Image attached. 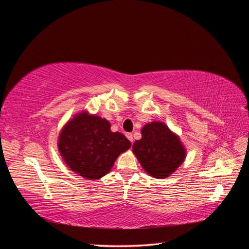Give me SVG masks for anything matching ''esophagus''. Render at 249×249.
I'll return each mask as SVG.
<instances>
[{
    "label": "esophagus",
    "mask_w": 249,
    "mask_h": 249,
    "mask_svg": "<svg viewBox=\"0 0 249 249\" xmlns=\"http://www.w3.org/2000/svg\"><path fill=\"white\" fill-rule=\"evenodd\" d=\"M125 136H126V138L129 139L131 142H133V141H134V138H133V134H132V133H126V134H125Z\"/></svg>",
    "instance_id": "1"
}]
</instances>
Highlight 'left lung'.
<instances>
[{
  "label": "left lung",
  "instance_id": "8db88e82",
  "mask_svg": "<svg viewBox=\"0 0 249 249\" xmlns=\"http://www.w3.org/2000/svg\"><path fill=\"white\" fill-rule=\"evenodd\" d=\"M142 138L135 141L133 152L149 176L157 178L169 177L186 157L178 137L163 123H150L141 130Z\"/></svg>",
  "mask_w": 249,
  "mask_h": 249
}]
</instances>
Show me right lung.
<instances>
[{
  "instance_id": "right-lung-1",
  "label": "right lung",
  "mask_w": 249,
  "mask_h": 249,
  "mask_svg": "<svg viewBox=\"0 0 249 249\" xmlns=\"http://www.w3.org/2000/svg\"><path fill=\"white\" fill-rule=\"evenodd\" d=\"M130 146L124 135L110 131L108 120L86 112L67 123L58 142L67 166L88 179L106 176L117 157Z\"/></svg>"
}]
</instances>
